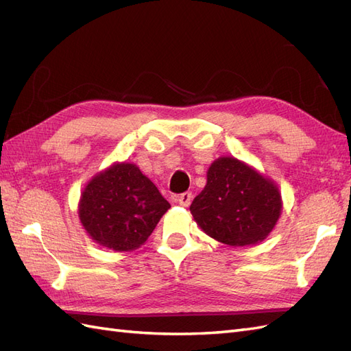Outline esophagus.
<instances>
[{
	"mask_svg": "<svg viewBox=\"0 0 351 351\" xmlns=\"http://www.w3.org/2000/svg\"><path fill=\"white\" fill-rule=\"evenodd\" d=\"M192 199H193V195L190 193V192H186V193L178 196L177 202H178V204L182 205V206H189L190 204H192Z\"/></svg>",
	"mask_w": 351,
	"mask_h": 351,
	"instance_id": "1",
	"label": "esophagus"
}]
</instances>
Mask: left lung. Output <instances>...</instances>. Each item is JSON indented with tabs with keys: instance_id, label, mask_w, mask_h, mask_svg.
Instances as JSON below:
<instances>
[{
	"instance_id": "obj_1",
	"label": "left lung",
	"mask_w": 351,
	"mask_h": 351,
	"mask_svg": "<svg viewBox=\"0 0 351 351\" xmlns=\"http://www.w3.org/2000/svg\"><path fill=\"white\" fill-rule=\"evenodd\" d=\"M281 210L278 186L234 156H221L210 164L206 186L190 205L202 231L234 247L263 241Z\"/></svg>"
}]
</instances>
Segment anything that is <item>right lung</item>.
<instances>
[{"mask_svg":"<svg viewBox=\"0 0 351 351\" xmlns=\"http://www.w3.org/2000/svg\"><path fill=\"white\" fill-rule=\"evenodd\" d=\"M171 205L134 164L114 162L93 176L79 200L88 236L114 252H130L147 240Z\"/></svg>","mask_w":351,"mask_h":351,"instance_id":"right-lung-1","label":"right lung"}]
</instances>
